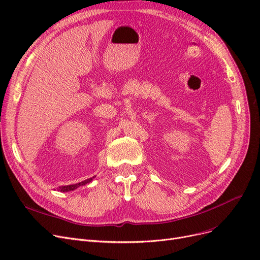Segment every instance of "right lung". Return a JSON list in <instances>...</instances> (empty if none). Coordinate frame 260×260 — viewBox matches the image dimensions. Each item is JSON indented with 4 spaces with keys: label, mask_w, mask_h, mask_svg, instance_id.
Here are the masks:
<instances>
[{
    "label": "right lung",
    "mask_w": 260,
    "mask_h": 260,
    "mask_svg": "<svg viewBox=\"0 0 260 260\" xmlns=\"http://www.w3.org/2000/svg\"><path fill=\"white\" fill-rule=\"evenodd\" d=\"M92 178H93V177H92ZM92 178L86 179V180H84V181L79 182V183H76V184L65 185V186H59V188H58V189L60 190V192H70V190H74V189H76L77 187H79V186H81V185H84V184H86V183L90 182V181L92 180Z\"/></svg>",
    "instance_id": "right-lung-1"
}]
</instances>
